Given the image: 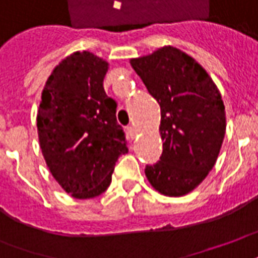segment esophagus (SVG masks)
I'll list each match as a JSON object with an SVG mask.
<instances>
[{
    "instance_id": "obj_1",
    "label": "esophagus",
    "mask_w": 258,
    "mask_h": 258,
    "mask_svg": "<svg viewBox=\"0 0 258 258\" xmlns=\"http://www.w3.org/2000/svg\"><path fill=\"white\" fill-rule=\"evenodd\" d=\"M127 131H128V134L131 138H134L135 135H137V130H135L133 125H128V127H127Z\"/></svg>"
}]
</instances>
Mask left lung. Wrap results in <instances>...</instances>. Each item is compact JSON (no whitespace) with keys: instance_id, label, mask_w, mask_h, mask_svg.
Returning <instances> with one entry per match:
<instances>
[{"instance_id":"1","label":"left lung","mask_w":258,"mask_h":258,"mask_svg":"<svg viewBox=\"0 0 258 258\" xmlns=\"http://www.w3.org/2000/svg\"><path fill=\"white\" fill-rule=\"evenodd\" d=\"M148 92L160 106L163 151L145 166L149 183L169 197L194 190L214 167L226 118L221 93L203 67L176 47L131 60Z\"/></svg>"}]
</instances>
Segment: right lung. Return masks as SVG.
<instances>
[{"label":"right lung","instance_id":"add662e5","mask_svg":"<svg viewBox=\"0 0 258 258\" xmlns=\"http://www.w3.org/2000/svg\"><path fill=\"white\" fill-rule=\"evenodd\" d=\"M106 73V61L77 51L54 68L41 93V152L54 179L79 200L106 191L117 159L128 152L117 102L104 92Z\"/></svg>","mask_w":258,"mask_h":258}]
</instances>
